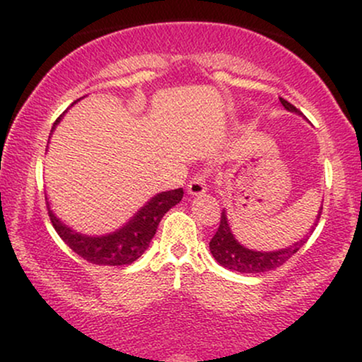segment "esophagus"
Instances as JSON below:
<instances>
[{
  "mask_svg": "<svg viewBox=\"0 0 362 362\" xmlns=\"http://www.w3.org/2000/svg\"><path fill=\"white\" fill-rule=\"evenodd\" d=\"M206 173H197L192 180L189 182V185H187V194L190 195H204L206 190H207V185H206Z\"/></svg>",
  "mask_w": 362,
  "mask_h": 362,
  "instance_id": "esophagus-1",
  "label": "esophagus"
}]
</instances>
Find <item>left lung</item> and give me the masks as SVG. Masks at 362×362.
<instances>
[{
	"label": "left lung",
	"instance_id": "1",
	"mask_svg": "<svg viewBox=\"0 0 362 362\" xmlns=\"http://www.w3.org/2000/svg\"><path fill=\"white\" fill-rule=\"evenodd\" d=\"M279 100L282 105H284L286 110L300 114V110H298L293 103L284 100V98H279ZM322 209L323 207H320L317 214V221H315L313 226H311L310 233H313L315 226H317V223L320 221ZM306 240H308V236L300 240V242L293 243L291 247L281 248V250H276V252L250 250V248H245L243 245H240L238 240H236L233 233H231V228L230 224H228V218H226V211L223 209L218 231H216V235L209 242V250L213 253L216 262L221 264L223 267L230 269V271L243 272V274H260V272L274 271V269L281 267L282 264H286V262H288L291 257H293L294 253L300 250L303 245L306 243Z\"/></svg>",
	"mask_w": 362,
	"mask_h": 362
}]
</instances>
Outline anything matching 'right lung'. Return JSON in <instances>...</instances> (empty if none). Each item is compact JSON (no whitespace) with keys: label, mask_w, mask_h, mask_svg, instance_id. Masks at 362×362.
Wrapping results in <instances>:
<instances>
[{"label":"right lung","mask_w":362,"mask_h":362,"mask_svg":"<svg viewBox=\"0 0 362 362\" xmlns=\"http://www.w3.org/2000/svg\"><path fill=\"white\" fill-rule=\"evenodd\" d=\"M59 120L61 117L56 120V124ZM56 124H54V127H56ZM182 197H184L182 189L156 194L120 230L102 236L76 233L54 216L49 202L47 209L54 230L61 236L62 242L68 245L74 253H78L81 259L95 265H129L146 252L161 218L167 211L178 204Z\"/></svg>","instance_id":"1"}]
</instances>
